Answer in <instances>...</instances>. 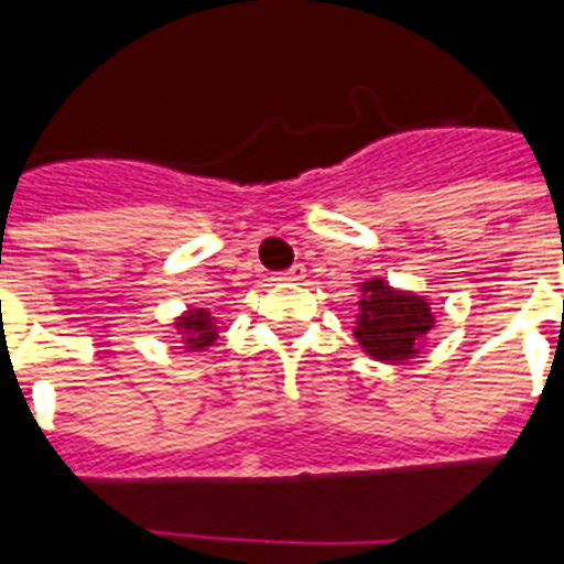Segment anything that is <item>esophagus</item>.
<instances>
[{
  "label": "esophagus",
  "instance_id": "esophagus-1",
  "mask_svg": "<svg viewBox=\"0 0 564 564\" xmlns=\"http://www.w3.org/2000/svg\"><path fill=\"white\" fill-rule=\"evenodd\" d=\"M301 278H304V265H301V263H295V265H292V269H286V272H281V274H278V278H274V281L292 283V281H301Z\"/></svg>",
  "mask_w": 564,
  "mask_h": 564
}]
</instances>
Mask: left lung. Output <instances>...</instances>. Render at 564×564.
Here are the masks:
<instances>
[{
	"instance_id": "left-lung-1",
	"label": "left lung",
	"mask_w": 564,
	"mask_h": 564,
	"mask_svg": "<svg viewBox=\"0 0 564 564\" xmlns=\"http://www.w3.org/2000/svg\"><path fill=\"white\" fill-rule=\"evenodd\" d=\"M433 327L430 304L421 295L392 290L380 278L362 283L354 336L362 351L380 362H401L419 354L421 339Z\"/></svg>"
}]
</instances>
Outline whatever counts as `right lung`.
Segmentation results:
<instances>
[{
	"label": "right lung",
	"instance_id": "right-lung-1",
	"mask_svg": "<svg viewBox=\"0 0 564 564\" xmlns=\"http://www.w3.org/2000/svg\"><path fill=\"white\" fill-rule=\"evenodd\" d=\"M175 327L184 336V348L187 351H204L207 345H213L219 336H216V325H213V316L207 310H187L184 316L175 322Z\"/></svg>",
	"mask_w": 564,
	"mask_h": 564
}]
</instances>
